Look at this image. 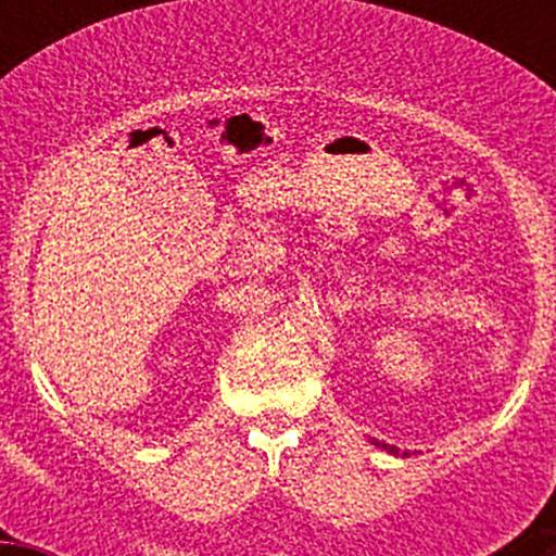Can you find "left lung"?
I'll use <instances>...</instances> for the list:
<instances>
[{
	"label": "left lung",
	"mask_w": 556,
	"mask_h": 556,
	"mask_svg": "<svg viewBox=\"0 0 556 556\" xmlns=\"http://www.w3.org/2000/svg\"><path fill=\"white\" fill-rule=\"evenodd\" d=\"M374 446H382V450H387L390 454H401V457H406L408 452H397V446H390V444H379V441H371Z\"/></svg>",
	"instance_id": "1"
}]
</instances>
